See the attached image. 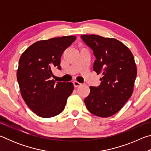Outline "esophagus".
I'll return each mask as SVG.
<instances>
[{
  "label": "esophagus",
  "instance_id": "34e87169",
  "mask_svg": "<svg viewBox=\"0 0 151 151\" xmlns=\"http://www.w3.org/2000/svg\"><path fill=\"white\" fill-rule=\"evenodd\" d=\"M81 85H82L81 83H78V82H77V81H74L73 82V85H74V86H75V87H78V86H80Z\"/></svg>",
  "mask_w": 151,
  "mask_h": 151
}]
</instances>
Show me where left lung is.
Returning a JSON list of instances; mask_svg holds the SVG:
<instances>
[{
	"label": "left lung",
	"instance_id": "left-lung-1",
	"mask_svg": "<svg viewBox=\"0 0 151 151\" xmlns=\"http://www.w3.org/2000/svg\"><path fill=\"white\" fill-rule=\"evenodd\" d=\"M81 39L96 58L93 70L103 74L101 85L90 86L85 103L91 113L109 117L119 112L131 96L137 70L132 52L119 40L95 35H84Z\"/></svg>",
	"mask_w": 151,
	"mask_h": 151
}]
</instances>
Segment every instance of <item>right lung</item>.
<instances>
[{
    "label": "right lung",
    "mask_w": 151,
    "mask_h": 151,
    "mask_svg": "<svg viewBox=\"0 0 151 151\" xmlns=\"http://www.w3.org/2000/svg\"><path fill=\"white\" fill-rule=\"evenodd\" d=\"M75 36L40 40L22 53L17 76L22 99L36 114L50 118L63 111L68 97L73 93L71 83L55 81L52 70H61L60 58Z\"/></svg>",
    "instance_id": "1"
}]
</instances>
